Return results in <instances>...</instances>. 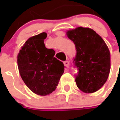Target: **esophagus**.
Wrapping results in <instances>:
<instances>
[{
	"label": "esophagus",
	"instance_id": "esophagus-1",
	"mask_svg": "<svg viewBox=\"0 0 120 120\" xmlns=\"http://www.w3.org/2000/svg\"><path fill=\"white\" fill-rule=\"evenodd\" d=\"M64 66H65V67L66 68H68V67H69V62L68 61L64 62Z\"/></svg>",
	"mask_w": 120,
	"mask_h": 120
}]
</instances>
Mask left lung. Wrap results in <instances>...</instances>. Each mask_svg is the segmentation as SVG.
<instances>
[{
  "label": "left lung",
  "mask_w": 120,
  "mask_h": 120,
  "mask_svg": "<svg viewBox=\"0 0 120 120\" xmlns=\"http://www.w3.org/2000/svg\"><path fill=\"white\" fill-rule=\"evenodd\" d=\"M66 34L75 43L77 52L73 61L79 70L75 80L77 86L83 93H95L109 75V50L102 38L89 27H77L67 30Z\"/></svg>",
  "instance_id": "1"
}]
</instances>
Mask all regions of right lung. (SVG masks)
Returning <instances> with one entry per match:
<instances>
[{
  "label": "right lung",
  "instance_id": "1",
  "mask_svg": "<svg viewBox=\"0 0 120 120\" xmlns=\"http://www.w3.org/2000/svg\"><path fill=\"white\" fill-rule=\"evenodd\" d=\"M45 32L30 37L17 55L19 73L29 90L39 96L54 91L64 71V65L54 57L55 52L47 49Z\"/></svg>",
  "mask_w": 120,
  "mask_h": 120
}]
</instances>
